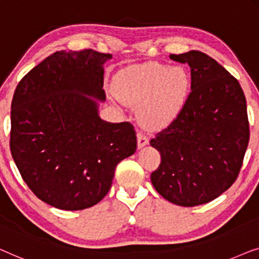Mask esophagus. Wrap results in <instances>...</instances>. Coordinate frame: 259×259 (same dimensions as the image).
<instances>
[{"label":"esophagus","instance_id":"esophagus-1","mask_svg":"<svg viewBox=\"0 0 259 259\" xmlns=\"http://www.w3.org/2000/svg\"><path fill=\"white\" fill-rule=\"evenodd\" d=\"M149 143V140L148 137L145 136L143 133H138L137 134V147L138 148H143L144 145H147Z\"/></svg>","mask_w":259,"mask_h":259}]
</instances>
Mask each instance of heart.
Wrapping results in <instances>:
<instances>
[{
  "instance_id": "1",
  "label": "heart",
  "mask_w": 259,
  "mask_h": 259,
  "mask_svg": "<svg viewBox=\"0 0 259 259\" xmlns=\"http://www.w3.org/2000/svg\"><path fill=\"white\" fill-rule=\"evenodd\" d=\"M114 84L123 101L140 104L137 116L144 125L162 128L180 114L187 98L189 76L182 67L148 62L118 72Z\"/></svg>"
}]
</instances>
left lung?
Listing matches in <instances>:
<instances>
[{
    "mask_svg": "<svg viewBox=\"0 0 259 259\" xmlns=\"http://www.w3.org/2000/svg\"><path fill=\"white\" fill-rule=\"evenodd\" d=\"M170 58L189 64L191 92L177 117L150 141L161 154L151 183L166 201L201 205L237 180L250 138L246 101L237 79L206 54Z\"/></svg>",
    "mask_w": 259,
    "mask_h": 259,
    "instance_id": "obj_1",
    "label": "left lung"
}]
</instances>
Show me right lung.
<instances>
[{"instance_id":"add662e5","label":"right lung","mask_w":259,"mask_h":259,"mask_svg":"<svg viewBox=\"0 0 259 259\" xmlns=\"http://www.w3.org/2000/svg\"><path fill=\"white\" fill-rule=\"evenodd\" d=\"M110 54L93 49L54 53L16 87L10 150L23 181L57 209L83 210L110 190L116 165L136 151L129 122L98 116L104 101L103 64Z\"/></svg>"}]
</instances>
